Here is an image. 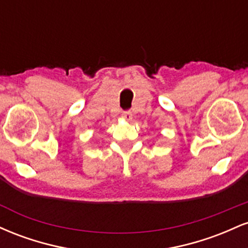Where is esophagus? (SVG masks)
Returning a JSON list of instances; mask_svg holds the SVG:
<instances>
[{
	"mask_svg": "<svg viewBox=\"0 0 248 248\" xmlns=\"http://www.w3.org/2000/svg\"><path fill=\"white\" fill-rule=\"evenodd\" d=\"M122 118L126 119V120H128V121H130V120H132V119H133L132 112H124V114H122Z\"/></svg>",
	"mask_w": 248,
	"mask_h": 248,
	"instance_id": "1",
	"label": "esophagus"
}]
</instances>
